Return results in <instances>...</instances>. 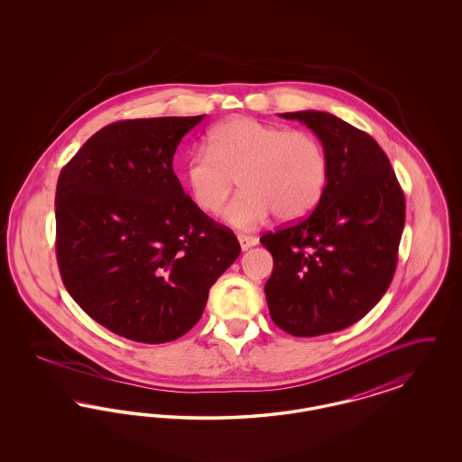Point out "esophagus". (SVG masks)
Returning a JSON list of instances; mask_svg holds the SVG:
<instances>
[{"label":"esophagus","mask_w":462,"mask_h":462,"mask_svg":"<svg viewBox=\"0 0 462 462\" xmlns=\"http://www.w3.org/2000/svg\"><path fill=\"white\" fill-rule=\"evenodd\" d=\"M239 242H241L242 251H247L251 247H254L258 244V239L253 236H245V234H239Z\"/></svg>","instance_id":"obj_1"}]
</instances>
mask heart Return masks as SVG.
Returning <instances> with one entry per match:
<instances>
[{
  "label": "heart",
  "mask_w": 462,
  "mask_h": 462,
  "mask_svg": "<svg viewBox=\"0 0 462 462\" xmlns=\"http://www.w3.org/2000/svg\"><path fill=\"white\" fill-rule=\"evenodd\" d=\"M328 175V155L313 134L251 117L215 126L208 147L194 149L183 166L190 196L208 213L218 211L241 180V194L223 211L241 230L263 225L273 213L281 220L305 217L322 198Z\"/></svg>",
  "instance_id": "b5f03b06"
}]
</instances>
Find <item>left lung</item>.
<instances>
[{"mask_svg":"<svg viewBox=\"0 0 462 462\" xmlns=\"http://www.w3.org/2000/svg\"><path fill=\"white\" fill-rule=\"evenodd\" d=\"M279 116L307 125L329 164L313 213L260 239L273 258L264 284L272 320L292 336L313 337L358 322L392 284L405 198L371 134L329 112Z\"/></svg>","mask_w":462,"mask_h":462,"instance_id":"left-lung-1","label":"left lung"}]
</instances>
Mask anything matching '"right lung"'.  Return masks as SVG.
Masks as SVG:
<instances>
[{"label":"right lung","mask_w":462,"mask_h":462,"mask_svg":"<svg viewBox=\"0 0 462 462\" xmlns=\"http://www.w3.org/2000/svg\"><path fill=\"white\" fill-rule=\"evenodd\" d=\"M204 116L117 121L62 168L55 194L57 262L72 300L138 343L192 329L209 289L234 263V232L183 192L173 155Z\"/></svg>","instance_id":"add662e5"}]
</instances>
